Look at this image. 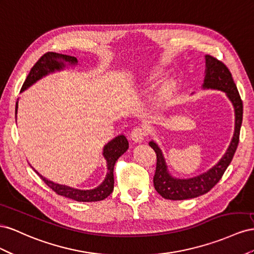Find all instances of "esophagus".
I'll list each match as a JSON object with an SVG mask.
<instances>
[{"label":"esophagus","instance_id":"1","mask_svg":"<svg viewBox=\"0 0 254 254\" xmlns=\"http://www.w3.org/2000/svg\"><path fill=\"white\" fill-rule=\"evenodd\" d=\"M146 135H147L146 129H144L143 127H134L132 129L131 138L135 142H141L144 139V137H146Z\"/></svg>","mask_w":254,"mask_h":254}]
</instances>
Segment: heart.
Instances as JSON below:
<instances>
[{
    "instance_id": "obj_1",
    "label": "heart",
    "mask_w": 254,
    "mask_h": 254,
    "mask_svg": "<svg viewBox=\"0 0 254 254\" xmlns=\"http://www.w3.org/2000/svg\"><path fill=\"white\" fill-rule=\"evenodd\" d=\"M172 95V87L169 85H164L161 90H159V103L165 104L168 102V100L171 98Z\"/></svg>"
}]
</instances>
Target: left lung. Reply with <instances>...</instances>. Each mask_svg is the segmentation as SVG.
Here are the masks:
<instances>
[{"instance_id":"left-lung-1","label":"left lung","mask_w":254,"mask_h":254,"mask_svg":"<svg viewBox=\"0 0 254 254\" xmlns=\"http://www.w3.org/2000/svg\"><path fill=\"white\" fill-rule=\"evenodd\" d=\"M203 88L217 89L227 93L234 106L235 129L233 138L226 153L213 168L190 179H176L167 170L162 150L154 141H150V147L156 153V169L153 177L155 190L163 198L168 200H185L199 197L208 192L219 182L224 171L232 162L240 141V132L243 121V101L228 67L222 62L211 55H205V76Z\"/></svg>"}]
</instances>
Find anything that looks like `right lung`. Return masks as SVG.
Masks as SVG:
<instances>
[{
  "label": "right lung",
  "instance_id": "add662e5",
  "mask_svg": "<svg viewBox=\"0 0 254 254\" xmlns=\"http://www.w3.org/2000/svg\"><path fill=\"white\" fill-rule=\"evenodd\" d=\"M64 63H69L71 64H76L77 60L74 56L64 55V54H59L54 52H48L43 54L38 62L36 63L33 68L31 69L30 73H28L25 82L23 83L21 91L25 90L31 85L36 83L40 79L42 76H45L51 72H54L56 70H62L66 66ZM17 108H18V102L16 103V115H17ZM128 149V142L126 138V136L119 135L114 138L112 141L108 142L103 149V155L107 162V175L105 180L102 182V184L99 185L98 187L93 188V190H75L66 185H61L49 181L46 178H43L41 175L38 173L39 177L42 179L51 190H54L57 194H61L63 197H66L72 200H75L78 202H96L104 200L110 195L114 190V167L115 164L117 162V159L125 153V152Z\"/></svg>",
  "mask_w": 254,
  "mask_h": 254
}]
</instances>
